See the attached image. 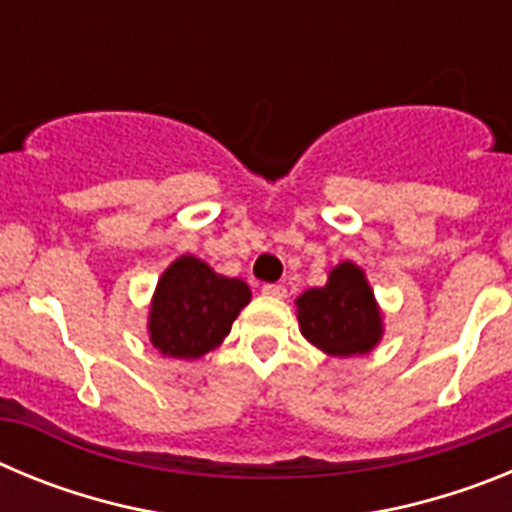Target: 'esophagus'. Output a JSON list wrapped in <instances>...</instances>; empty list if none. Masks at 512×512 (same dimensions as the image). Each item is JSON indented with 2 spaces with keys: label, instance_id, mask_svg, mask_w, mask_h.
Instances as JSON below:
<instances>
[{
  "label": "esophagus",
  "instance_id": "34e87169",
  "mask_svg": "<svg viewBox=\"0 0 512 512\" xmlns=\"http://www.w3.org/2000/svg\"><path fill=\"white\" fill-rule=\"evenodd\" d=\"M261 292L269 297H287V287H284V284H264Z\"/></svg>",
  "mask_w": 512,
  "mask_h": 512
}]
</instances>
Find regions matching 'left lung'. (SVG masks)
Here are the masks:
<instances>
[{"mask_svg":"<svg viewBox=\"0 0 512 512\" xmlns=\"http://www.w3.org/2000/svg\"><path fill=\"white\" fill-rule=\"evenodd\" d=\"M302 336L330 356L366 354L382 336V318L364 271L343 261L330 271L328 284L307 289L297 300Z\"/></svg>","mask_w":512,"mask_h":512,"instance_id":"obj_1","label":"left lung"}]
</instances>
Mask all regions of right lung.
I'll return each instance as SVG.
<instances>
[{"instance_id": "right-lung-1", "label": "right lung", "mask_w": 512, "mask_h": 512, "mask_svg": "<svg viewBox=\"0 0 512 512\" xmlns=\"http://www.w3.org/2000/svg\"><path fill=\"white\" fill-rule=\"evenodd\" d=\"M248 300L246 282L220 277L205 261L182 256L156 287L148 320L153 346L174 359H200L228 336Z\"/></svg>"}]
</instances>
